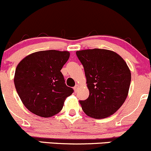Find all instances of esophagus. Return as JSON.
Returning <instances> with one entry per match:
<instances>
[{
	"label": "esophagus",
	"mask_w": 151,
	"mask_h": 151,
	"mask_svg": "<svg viewBox=\"0 0 151 151\" xmlns=\"http://www.w3.org/2000/svg\"><path fill=\"white\" fill-rule=\"evenodd\" d=\"M78 87H79L78 85H76L74 87V91H75V92H77V89H78Z\"/></svg>",
	"instance_id": "1"
}]
</instances>
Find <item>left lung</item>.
I'll list each match as a JSON object with an SVG mask.
<instances>
[{"mask_svg": "<svg viewBox=\"0 0 151 151\" xmlns=\"http://www.w3.org/2000/svg\"><path fill=\"white\" fill-rule=\"evenodd\" d=\"M84 67L89 96L80 101L91 118L101 119L115 113L124 103L131 83V72L115 52L93 49L76 52Z\"/></svg>", "mask_w": 151, "mask_h": 151, "instance_id": "left-lung-1", "label": "left lung"}]
</instances>
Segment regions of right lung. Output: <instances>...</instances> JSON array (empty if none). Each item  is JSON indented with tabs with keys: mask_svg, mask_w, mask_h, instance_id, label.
I'll return each mask as SVG.
<instances>
[{
	"mask_svg": "<svg viewBox=\"0 0 151 151\" xmlns=\"http://www.w3.org/2000/svg\"><path fill=\"white\" fill-rule=\"evenodd\" d=\"M69 55L67 51L45 50L29 55L19 62L14 81L29 111L49 118L61 110L66 97L74 92L66 85L60 71Z\"/></svg>",
	"mask_w": 151,
	"mask_h": 151,
	"instance_id": "add662e5",
	"label": "right lung"
}]
</instances>
